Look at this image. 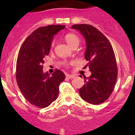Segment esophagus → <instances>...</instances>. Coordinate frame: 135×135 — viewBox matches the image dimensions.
Here are the masks:
<instances>
[{"label":"esophagus","mask_w":135,"mask_h":135,"mask_svg":"<svg viewBox=\"0 0 135 135\" xmlns=\"http://www.w3.org/2000/svg\"><path fill=\"white\" fill-rule=\"evenodd\" d=\"M66 77L68 79H72L75 77V75H70V74H66Z\"/></svg>","instance_id":"34e87169"}]
</instances>
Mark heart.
<instances>
[{"label":"heart","mask_w":135,"mask_h":135,"mask_svg":"<svg viewBox=\"0 0 135 135\" xmlns=\"http://www.w3.org/2000/svg\"><path fill=\"white\" fill-rule=\"evenodd\" d=\"M65 40L66 42L69 45L70 47H73L75 46H78L80 42V38L79 37V36L76 35L75 33H68L65 35ZM55 44V42L52 41L51 44V47L52 48Z\"/></svg>","instance_id":"b5f03b06"}]
</instances>
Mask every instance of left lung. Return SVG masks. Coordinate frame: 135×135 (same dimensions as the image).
I'll return each mask as SVG.
<instances>
[{
    "label": "left lung",
    "mask_w": 135,
    "mask_h": 135,
    "mask_svg": "<svg viewBox=\"0 0 135 135\" xmlns=\"http://www.w3.org/2000/svg\"><path fill=\"white\" fill-rule=\"evenodd\" d=\"M86 40L84 58L89 61L91 75L84 77L85 84L79 92L84 101L98 105L106 101L112 94L117 78V66L114 50L107 38L93 26L74 25Z\"/></svg>",
    "instance_id": "left-lung-1"
}]
</instances>
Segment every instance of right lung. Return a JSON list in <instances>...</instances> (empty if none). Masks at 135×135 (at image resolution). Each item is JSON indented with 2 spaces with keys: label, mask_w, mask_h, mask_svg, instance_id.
<instances>
[{
  "label": "right lung",
  "mask_w": 135,
  "mask_h": 135,
  "mask_svg": "<svg viewBox=\"0 0 135 135\" xmlns=\"http://www.w3.org/2000/svg\"><path fill=\"white\" fill-rule=\"evenodd\" d=\"M65 25H48L35 30L21 45L16 62V81L23 97L38 108L47 107L57 99L59 86L65 79L56 69L50 75L43 72L44 58L49 55L52 38Z\"/></svg>",
  "instance_id": "add662e5"
}]
</instances>
